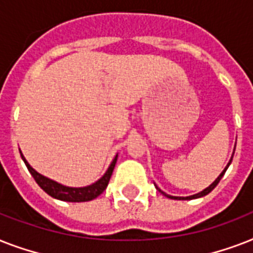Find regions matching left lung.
Wrapping results in <instances>:
<instances>
[{
    "mask_svg": "<svg viewBox=\"0 0 253 253\" xmlns=\"http://www.w3.org/2000/svg\"><path fill=\"white\" fill-rule=\"evenodd\" d=\"M232 156H234V155H232ZM231 160H232V159H231ZM231 160H230V163H231ZM230 163H228L227 167H226V168H224L223 172L220 173L219 176H218V178H216V180L214 181V182H212V184L210 185V186H209V188H206V189H205V190H202V192H201V193H198V194H194V196H190V197H172V196H168V194H166V193H164V192H162V190H160V189H159V188H156V189H158V190H159V192H160V193H163V194H164V196L168 197V198H172V200H194V198H200V197H204V196H206V194H209V193L211 192L212 189L215 188L216 185L219 184L220 178H222V176H223V174H224V172H226V170H227L228 166H230Z\"/></svg>",
    "mask_w": 253,
    "mask_h": 253,
    "instance_id": "1",
    "label": "left lung"
}]
</instances>
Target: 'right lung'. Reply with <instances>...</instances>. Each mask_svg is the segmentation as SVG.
Listing matches in <instances>:
<instances>
[{"instance_id":"obj_1","label":"right lung","mask_w":253,"mask_h":253,"mask_svg":"<svg viewBox=\"0 0 253 253\" xmlns=\"http://www.w3.org/2000/svg\"><path fill=\"white\" fill-rule=\"evenodd\" d=\"M21 156L22 159H23V162H25L27 169H29V172L31 173V176L34 177V180L37 181V184L39 185L48 196L53 197V198H56V200L67 201V202H86V201H91L94 200V198H97V197L106 189L107 184H109V181H110L111 174H113V170H114L117 158H118V155H117L114 158V160H113V163L110 164V167H109V169L106 170V173L93 185H89V186H85V188H68V186L57 184L55 181L49 180V178H47V177L44 176H42L41 173H38L35 169H33L30 167L29 163L26 162V159L23 158V155L21 154Z\"/></svg>"}]
</instances>
